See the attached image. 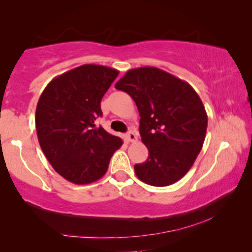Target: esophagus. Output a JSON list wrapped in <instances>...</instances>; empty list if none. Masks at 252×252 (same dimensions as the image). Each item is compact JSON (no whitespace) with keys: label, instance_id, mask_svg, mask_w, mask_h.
<instances>
[{"label":"esophagus","instance_id":"1","mask_svg":"<svg viewBox=\"0 0 252 252\" xmlns=\"http://www.w3.org/2000/svg\"><path fill=\"white\" fill-rule=\"evenodd\" d=\"M126 140L127 142H136L138 141V136H136V133L134 131H132V130H130L129 132H127V133L126 134Z\"/></svg>","mask_w":252,"mask_h":252}]
</instances>
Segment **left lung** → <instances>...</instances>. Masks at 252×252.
Returning a JSON list of instances; mask_svg holds the SVG:
<instances>
[{"label":"left lung","instance_id":"8db88e82","mask_svg":"<svg viewBox=\"0 0 252 252\" xmlns=\"http://www.w3.org/2000/svg\"><path fill=\"white\" fill-rule=\"evenodd\" d=\"M116 89L134 100L141 117L139 131L149 158L134 165L136 177L155 187L180 180L206 138L208 117L197 92L186 81L153 66L129 70Z\"/></svg>","mask_w":252,"mask_h":252}]
</instances>
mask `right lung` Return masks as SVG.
I'll use <instances>...</instances> for the list:
<instances>
[{
    "instance_id": "1",
    "label": "right lung",
    "mask_w": 252,
    "mask_h": 252,
    "mask_svg": "<svg viewBox=\"0 0 252 252\" xmlns=\"http://www.w3.org/2000/svg\"><path fill=\"white\" fill-rule=\"evenodd\" d=\"M119 74L112 67L84 64L54 78L37 102L39 143L53 169L65 180L88 185L108 170L122 140L95 126L101 100Z\"/></svg>"
}]
</instances>
